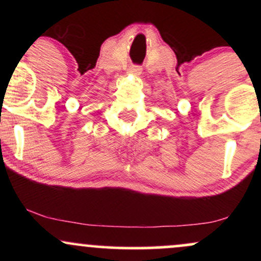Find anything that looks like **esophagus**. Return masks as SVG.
I'll use <instances>...</instances> for the list:
<instances>
[{"instance_id": "esophagus-1", "label": "esophagus", "mask_w": 261, "mask_h": 261, "mask_svg": "<svg viewBox=\"0 0 261 261\" xmlns=\"http://www.w3.org/2000/svg\"><path fill=\"white\" fill-rule=\"evenodd\" d=\"M130 72L135 74V76H140L141 73H142V68L140 67V66H135V67H133L130 70Z\"/></svg>"}]
</instances>
